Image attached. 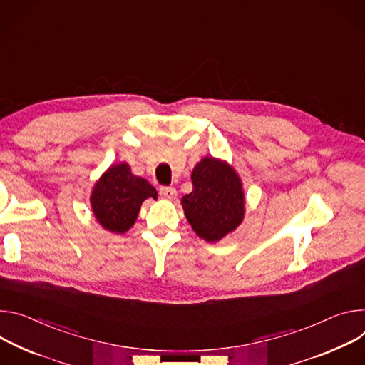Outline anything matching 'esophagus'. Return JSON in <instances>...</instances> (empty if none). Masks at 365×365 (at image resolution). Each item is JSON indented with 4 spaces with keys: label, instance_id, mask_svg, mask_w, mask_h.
I'll use <instances>...</instances> for the list:
<instances>
[{
    "label": "esophagus",
    "instance_id": "obj_1",
    "mask_svg": "<svg viewBox=\"0 0 365 365\" xmlns=\"http://www.w3.org/2000/svg\"><path fill=\"white\" fill-rule=\"evenodd\" d=\"M159 195L162 198H167V200H174L177 195V190L174 187H160L159 188Z\"/></svg>",
    "mask_w": 365,
    "mask_h": 365
}]
</instances>
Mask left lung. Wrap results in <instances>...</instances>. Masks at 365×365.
Here are the masks:
<instances>
[{"label":"left lung","mask_w":365,"mask_h":365,"mask_svg":"<svg viewBox=\"0 0 365 365\" xmlns=\"http://www.w3.org/2000/svg\"><path fill=\"white\" fill-rule=\"evenodd\" d=\"M194 190L181 200L194 232L216 242L244 219V191L233 168L215 158L201 159L191 174Z\"/></svg>","instance_id":"obj_1"}]
</instances>
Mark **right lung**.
<instances>
[{
	"mask_svg": "<svg viewBox=\"0 0 365 365\" xmlns=\"http://www.w3.org/2000/svg\"><path fill=\"white\" fill-rule=\"evenodd\" d=\"M156 198V190L140 177L132 174L125 162L113 165L96 184L91 195L93 212L100 225L114 233L129 230L143 201Z\"/></svg>",
	"mask_w": 365,
	"mask_h": 365,
	"instance_id": "add662e5",
	"label": "right lung"
}]
</instances>
